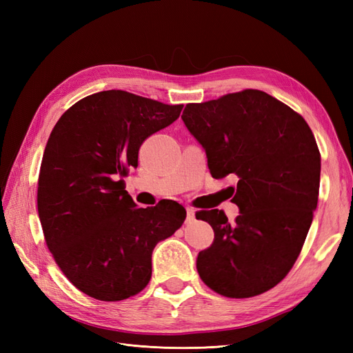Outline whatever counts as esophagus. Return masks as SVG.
Returning a JSON list of instances; mask_svg holds the SVG:
<instances>
[{
    "mask_svg": "<svg viewBox=\"0 0 353 353\" xmlns=\"http://www.w3.org/2000/svg\"><path fill=\"white\" fill-rule=\"evenodd\" d=\"M196 219V210L187 208V222H193Z\"/></svg>",
    "mask_w": 353,
    "mask_h": 353,
    "instance_id": "esophagus-1",
    "label": "esophagus"
}]
</instances>
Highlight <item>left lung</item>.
<instances>
[{
    "label": "left lung",
    "mask_w": 353,
    "mask_h": 353,
    "mask_svg": "<svg viewBox=\"0 0 353 353\" xmlns=\"http://www.w3.org/2000/svg\"><path fill=\"white\" fill-rule=\"evenodd\" d=\"M183 121L205 148L213 178L237 176L240 215L201 210L215 240L197 256L200 279L227 297H252L292 270L318 203L321 156L303 117L258 90L187 104Z\"/></svg>",
    "instance_id": "1"
}]
</instances>
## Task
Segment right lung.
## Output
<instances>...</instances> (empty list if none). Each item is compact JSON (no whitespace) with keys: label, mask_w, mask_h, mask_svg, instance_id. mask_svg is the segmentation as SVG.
<instances>
[{"label":"right lung","mask_w":353,"mask_h":353,"mask_svg":"<svg viewBox=\"0 0 353 353\" xmlns=\"http://www.w3.org/2000/svg\"><path fill=\"white\" fill-rule=\"evenodd\" d=\"M169 105L121 90L74 103L52 128L38 179L46 243L68 280L85 294L116 302L152 279V253L183 225L185 209L137 208L123 176L147 137L175 122Z\"/></svg>","instance_id":"right-lung-1"}]
</instances>
